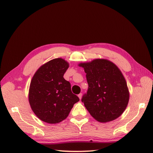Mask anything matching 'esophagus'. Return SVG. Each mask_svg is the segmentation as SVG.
<instances>
[{
	"label": "esophagus",
	"instance_id": "obj_1",
	"mask_svg": "<svg viewBox=\"0 0 153 153\" xmlns=\"http://www.w3.org/2000/svg\"><path fill=\"white\" fill-rule=\"evenodd\" d=\"M78 97H79V99L81 100L82 99V93H79V95H78Z\"/></svg>",
	"mask_w": 153,
	"mask_h": 153
}]
</instances>
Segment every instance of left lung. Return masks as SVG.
<instances>
[{
    "label": "left lung",
    "instance_id": "left-lung-1",
    "mask_svg": "<svg viewBox=\"0 0 153 153\" xmlns=\"http://www.w3.org/2000/svg\"><path fill=\"white\" fill-rule=\"evenodd\" d=\"M83 68L89 88L82 99L85 108L100 122L114 120L124 112L129 93L125 77L115 64L97 58L78 64Z\"/></svg>",
    "mask_w": 153,
    "mask_h": 153
}]
</instances>
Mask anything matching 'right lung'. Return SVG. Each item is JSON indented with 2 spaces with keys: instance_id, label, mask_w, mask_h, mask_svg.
Wrapping results in <instances>:
<instances>
[{
  "instance_id": "right-lung-1",
  "label": "right lung",
  "mask_w": 153,
  "mask_h": 153,
  "mask_svg": "<svg viewBox=\"0 0 153 153\" xmlns=\"http://www.w3.org/2000/svg\"><path fill=\"white\" fill-rule=\"evenodd\" d=\"M69 63L58 58L39 68L32 77L29 102L37 118L48 123H58L69 115L79 99L71 91V85L63 76Z\"/></svg>"
}]
</instances>
